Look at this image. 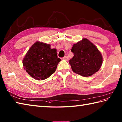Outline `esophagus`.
<instances>
[{"label": "esophagus", "instance_id": "esophagus-1", "mask_svg": "<svg viewBox=\"0 0 122 122\" xmlns=\"http://www.w3.org/2000/svg\"><path fill=\"white\" fill-rule=\"evenodd\" d=\"M63 59H64V60H65V61H68V59H69V58H68V57L67 56H65V57H64L63 58Z\"/></svg>", "mask_w": 122, "mask_h": 122}]
</instances>
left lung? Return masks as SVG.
Listing matches in <instances>:
<instances>
[{"label":"left lung","mask_w":122,"mask_h":122,"mask_svg":"<svg viewBox=\"0 0 122 122\" xmlns=\"http://www.w3.org/2000/svg\"><path fill=\"white\" fill-rule=\"evenodd\" d=\"M74 57L69 60L71 69L84 77L93 75L102 65L103 57L101 52L87 38L73 45L71 49Z\"/></svg>","instance_id":"obj_1"}]
</instances>
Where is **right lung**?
I'll return each instance as SVG.
<instances>
[{
	"label": "right lung",
	"mask_w": 122,
	"mask_h": 122,
	"mask_svg": "<svg viewBox=\"0 0 122 122\" xmlns=\"http://www.w3.org/2000/svg\"><path fill=\"white\" fill-rule=\"evenodd\" d=\"M61 61L56 49L49 44L37 41L27 51L23 59L24 68L29 75L37 80H44L55 73Z\"/></svg>",
	"instance_id": "add662e5"
}]
</instances>
